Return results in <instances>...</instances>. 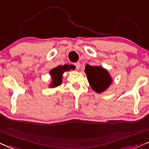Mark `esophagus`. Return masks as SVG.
Returning a JSON list of instances; mask_svg holds the SVG:
<instances>
[{"label": "esophagus", "instance_id": "1", "mask_svg": "<svg viewBox=\"0 0 149 149\" xmlns=\"http://www.w3.org/2000/svg\"><path fill=\"white\" fill-rule=\"evenodd\" d=\"M74 65H75V67H76L77 70H79L81 68V63H79V62H77V63H75Z\"/></svg>", "mask_w": 149, "mask_h": 149}]
</instances>
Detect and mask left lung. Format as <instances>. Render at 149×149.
<instances>
[{
  "label": "left lung",
  "instance_id": "obj_1",
  "mask_svg": "<svg viewBox=\"0 0 149 149\" xmlns=\"http://www.w3.org/2000/svg\"><path fill=\"white\" fill-rule=\"evenodd\" d=\"M90 86L97 93L104 92L111 86L112 78L107 70L100 66H91L87 64L85 68Z\"/></svg>",
  "mask_w": 149,
  "mask_h": 149
}]
</instances>
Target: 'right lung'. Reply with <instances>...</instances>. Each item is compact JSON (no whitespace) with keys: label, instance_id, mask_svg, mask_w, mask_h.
Returning a JSON list of instances; mask_svg holds the SVG:
<instances>
[{"label":"right lung","instance_id":"obj_1","mask_svg":"<svg viewBox=\"0 0 149 149\" xmlns=\"http://www.w3.org/2000/svg\"><path fill=\"white\" fill-rule=\"evenodd\" d=\"M73 69L72 65L65 64L64 65H58L49 71V74L52 77V83L49 85L50 88H55L60 86L62 83V75L65 71H69Z\"/></svg>","mask_w":149,"mask_h":149}]
</instances>
